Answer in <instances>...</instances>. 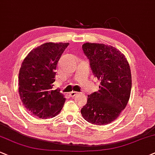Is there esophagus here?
<instances>
[{"label":"esophagus","mask_w":155,"mask_h":155,"mask_svg":"<svg viewBox=\"0 0 155 155\" xmlns=\"http://www.w3.org/2000/svg\"><path fill=\"white\" fill-rule=\"evenodd\" d=\"M78 93L77 92H74V91H72V92H70L69 93V95H70V97H74L75 95H77Z\"/></svg>","instance_id":"34e87169"}]
</instances>
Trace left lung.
<instances>
[{
  "label": "left lung",
  "instance_id": "8db88e82",
  "mask_svg": "<svg viewBox=\"0 0 155 155\" xmlns=\"http://www.w3.org/2000/svg\"><path fill=\"white\" fill-rule=\"evenodd\" d=\"M100 90L87 95L81 114L89 123L106 125L116 119L126 108L131 90V74L125 56L115 47L85 43L82 47Z\"/></svg>",
  "mask_w": 155,
  "mask_h": 155
}]
</instances>
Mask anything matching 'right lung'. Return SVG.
<instances>
[{
    "instance_id": "1",
    "label": "right lung",
    "mask_w": 155,
    "mask_h": 155,
    "mask_svg": "<svg viewBox=\"0 0 155 155\" xmlns=\"http://www.w3.org/2000/svg\"><path fill=\"white\" fill-rule=\"evenodd\" d=\"M69 43L48 42L34 49L23 61L18 74V93L31 115L53 118L61 111L65 98L53 90L57 62Z\"/></svg>"
}]
</instances>
